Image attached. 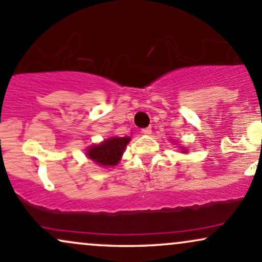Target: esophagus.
<instances>
[{"label": "esophagus", "instance_id": "esophagus-1", "mask_svg": "<svg viewBox=\"0 0 262 262\" xmlns=\"http://www.w3.org/2000/svg\"><path fill=\"white\" fill-rule=\"evenodd\" d=\"M141 133L145 134V135H149V134H151V128H150V127H147V128L141 129Z\"/></svg>", "mask_w": 262, "mask_h": 262}]
</instances>
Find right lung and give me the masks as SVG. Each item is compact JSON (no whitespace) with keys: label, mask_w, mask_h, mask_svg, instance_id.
Here are the masks:
<instances>
[{"label":"right lung","mask_w":262,"mask_h":262,"mask_svg":"<svg viewBox=\"0 0 262 262\" xmlns=\"http://www.w3.org/2000/svg\"><path fill=\"white\" fill-rule=\"evenodd\" d=\"M130 138H111L88 149V156L100 166L117 165Z\"/></svg>","instance_id":"obj_1"}]
</instances>
